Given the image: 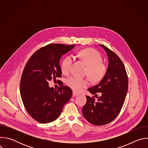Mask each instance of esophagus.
<instances>
[{
	"label": "esophagus",
	"instance_id": "obj_1",
	"mask_svg": "<svg viewBox=\"0 0 148 148\" xmlns=\"http://www.w3.org/2000/svg\"><path fill=\"white\" fill-rule=\"evenodd\" d=\"M78 94H79L77 93V92H76L75 91H73V97H75V96L78 95Z\"/></svg>",
	"mask_w": 148,
	"mask_h": 148
}]
</instances>
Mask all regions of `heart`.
<instances>
[{
	"label": "heart",
	"mask_w": 148,
	"mask_h": 148,
	"mask_svg": "<svg viewBox=\"0 0 148 148\" xmlns=\"http://www.w3.org/2000/svg\"><path fill=\"white\" fill-rule=\"evenodd\" d=\"M87 66L86 74L93 82L101 81L105 76L107 71V66L102 63V58L100 53L92 49H86L79 51L75 55ZM73 63V57L71 56L63 60L61 70L62 74H68ZM67 85L75 91H79L83 88L88 86L87 79L80 78L71 76L66 79Z\"/></svg>",
	"instance_id": "obj_1"
}]
</instances>
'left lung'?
<instances>
[{
    "label": "left lung",
    "mask_w": 148,
    "mask_h": 148,
    "mask_svg": "<svg viewBox=\"0 0 148 148\" xmlns=\"http://www.w3.org/2000/svg\"><path fill=\"white\" fill-rule=\"evenodd\" d=\"M99 46L108 57L107 74L99 84L88 90L92 94L101 92V95L97 101L95 98L86 96L87 102L82 110L84 117L94 125L109 123L118 115L128 88V75L121 60L106 46Z\"/></svg>",
    "instance_id": "8db88e82"
}]
</instances>
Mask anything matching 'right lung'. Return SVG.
I'll return each instance as SVG.
<instances>
[{"label":"right lung","mask_w":148,"mask_h":148,"mask_svg":"<svg viewBox=\"0 0 148 148\" xmlns=\"http://www.w3.org/2000/svg\"><path fill=\"white\" fill-rule=\"evenodd\" d=\"M75 46L54 43L41 47L31 56L24 69L20 81L21 98L27 112L40 123L58 118L73 95L71 89L62 86V81L57 80L61 81L57 90L49 87L48 82L61 77L60 60Z\"/></svg>","instance_id":"right-lung-1"}]
</instances>
